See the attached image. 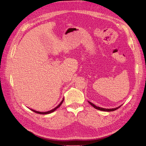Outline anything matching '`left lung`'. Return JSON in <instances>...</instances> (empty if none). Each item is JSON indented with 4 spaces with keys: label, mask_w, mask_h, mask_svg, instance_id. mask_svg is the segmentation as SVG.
<instances>
[{
    "label": "left lung",
    "mask_w": 146,
    "mask_h": 146,
    "mask_svg": "<svg viewBox=\"0 0 146 146\" xmlns=\"http://www.w3.org/2000/svg\"><path fill=\"white\" fill-rule=\"evenodd\" d=\"M88 103H89V104H90L92 106H93V107H94L95 109H97V110H101V111H115V110H117V109H118L119 108L121 107V106H118V107L115 108L106 109V108H100V107H98V106H95L94 104H92V103H91V102H88Z\"/></svg>",
    "instance_id": "1"
}]
</instances>
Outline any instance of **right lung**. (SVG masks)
<instances>
[{"label": "right lung", "instance_id": "1", "mask_svg": "<svg viewBox=\"0 0 146 146\" xmlns=\"http://www.w3.org/2000/svg\"><path fill=\"white\" fill-rule=\"evenodd\" d=\"M63 102H64V99H63V100L61 101V102L60 103L59 105H58V106H57L56 108H54V109H52V110H50V111H46V112H40V111H35V110H31H31L32 111H34L35 113H38V114H41V115H46V114H49V113H52V112H53V111H54L58 109V108L59 107V106L62 105V103H63Z\"/></svg>", "mask_w": 146, "mask_h": 146}]
</instances>
